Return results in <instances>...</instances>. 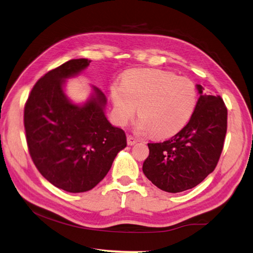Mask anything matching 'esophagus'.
Here are the masks:
<instances>
[{"label":"esophagus","mask_w":253,"mask_h":253,"mask_svg":"<svg viewBox=\"0 0 253 253\" xmlns=\"http://www.w3.org/2000/svg\"><path fill=\"white\" fill-rule=\"evenodd\" d=\"M138 142V139L136 137H133L131 135H128L127 136V143L128 146H133V144Z\"/></svg>","instance_id":"1"}]
</instances>
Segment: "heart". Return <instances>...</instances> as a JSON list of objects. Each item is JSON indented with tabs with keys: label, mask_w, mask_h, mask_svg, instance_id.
I'll use <instances>...</instances> for the list:
<instances>
[{
	"label": "heart",
	"mask_w": 253,
	"mask_h": 253,
	"mask_svg": "<svg viewBox=\"0 0 253 253\" xmlns=\"http://www.w3.org/2000/svg\"><path fill=\"white\" fill-rule=\"evenodd\" d=\"M115 117L126 125L137 112V127L155 138H168L184 128L195 113L198 91L190 79L161 69L127 73L122 85L112 87Z\"/></svg>",
	"instance_id": "obj_1"
}]
</instances>
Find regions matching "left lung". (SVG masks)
Listing matches in <instances>:
<instances>
[{
  "label": "left lung",
  "mask_w": 253,
  "mask_h": 253,
  "mask_svg": "<svg viewBox=\"0 0 253 253\" xmlns=\"http://www.w3.org/2000/svg\"><path fill=\"white\" fill-rule=\"evenodd\" d=\"M200 93L190 121L164 142L148 143L149 157L142 170L164 191L181 192L197 185L215 169L227 130V109L221 96Z\"/></svg>",
  "instance_id": "8db88e82"
}]
</instances>
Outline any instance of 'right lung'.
<instances>
[{
    "label": "right lung",
    "instance_id": "obj_1",
    "mask_svg": "<svg viewBox=\"0 0 253 253\" xmlns=\"http://www.w3.org/2000/svg\"><path fill=\"white\" fill-rule=\"evenodd\" d=\"M90 62L71 60L47 72L34 85L24 110L27 146L36 168L52 185L74 193L98 185L127 146L125 131L107 121L106 99L99 88L93 87L94 95L83 106L64 93V80Z\"/></svg>",
    "mask_w": 253,
    "mask_h": 253
}]
</instances>
